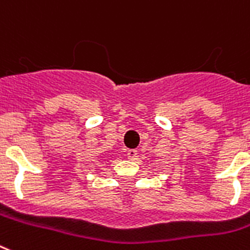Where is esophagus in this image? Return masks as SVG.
I'll return each instance as SVG.
<instances>
[{
    "label": "esophagus",
    "mask_w": 250,
    "mask_h": 250,
    "mask_svg": "<svg viewBox=\"0 0 250 250\" xmlns=\"http://www.w3.org/2000/svg\"><path fill=\"white\" fill-rule=\"evenodd\" d=\"M137 155H138L137 149H129V151H127V159L129 160H135L137 159Z\"/></svg>",
    "instance_id": "1"
}]
</instances>
